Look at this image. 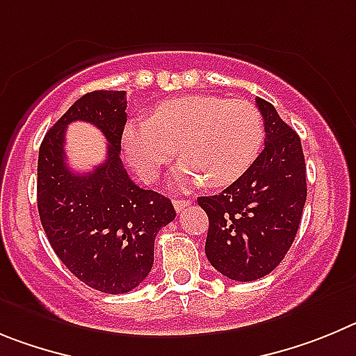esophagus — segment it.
I'll use <instances>...</instances> for the list:
<instances>
[{
    "label": "esophagus",
    "instance_id": "1",
    "mask_svg": "<svg viewBox=\"0 0 356 356\" xmlns=\"http://www.w3.org/2000/svg\"><path fill=\"white\" fill-rule=\"evenodd\" d=\"M191 204V200H188V198H181V200H174V207H175V211H177V213H181L182 209H186V207L190 206Z\"/></svg>",
    "mask_w": 356,
    "mask_h": 356
}]
</instances>
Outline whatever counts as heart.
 <instances>
[{"instance_id": "obj_1", "label": "heart", "mask_w": 356, "mask_h": 356, "mask_svg": "<svg viewBox=\"0 0 356 356\" xmlns=\"http://www.w3.org/2000/svg\"><path fill=\"white\" fill-rule=\"evenodd\" d=\"M264 120L257 108L241 99L186 95L161 102L149 118L124 127L127 161L143 179L152 181L175 149L184 159L175 172L179 186H225L241 177L261 152Z\"/></svg>"}]
</instances>
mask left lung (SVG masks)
Segmentation results:
<instances>
[{
	"label": "left lung",
	"instance_id": "1",
	"mask_svg": "<svg viewBox=\"0 0 356 356\" xmlns=\"http://www.w3.org/2000/svg\"><path fill=\"white\" fill-rule=\"evenodd\" d=\"M264 118V149L229 188L198 197L207 213L206 255L213 268L238 282L266 277L286 257L307 200V170L300 136L273 104L257 97Z\"/></svg>",
	"mask_w": 356,
	"mask_h": 356
}]
</instances>
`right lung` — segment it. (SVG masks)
<instances>
[{
	"label": "right lung",
	"instance_id": "right-lung-1",
	"mask_svg": "<svg viewBox=\"0 0 356 356\" xmlns=\"http://www.w3.org/2000/svg\"><path fill=\"white\" fill-rule=\"evenodd\" d=\"M124 90L85 94L46 133L38 150L37 206L54 254L88 287L124 294L154 264V239L175 218L170 198L142 190L127 175L120 142L127 122ZM94 123L108 140L107 159L86 175L65 163L70 122Z\"/></svg>",
	"mask_w": 356,
	"mask_h": 356
}]
</instances>
